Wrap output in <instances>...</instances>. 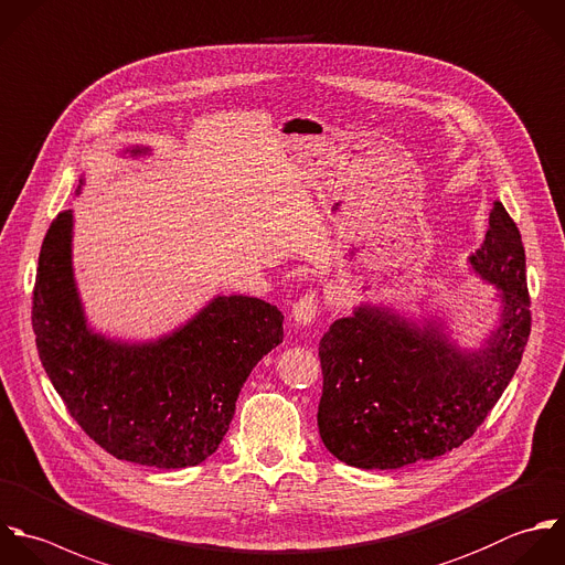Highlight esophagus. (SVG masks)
<instances>
[{"mask_svg":"<svg viewBox=\"0 0 565 565\" xmlns=\"http://www.w3.org/2000/svg\"><path fill=\"white\" fill-rule=\"evenodd\" d=\"M317 315H319V299H317V295H312V292H308V295H303L295 306H292V319H295V323L297 326H312L315 323V319H317Z\"/></svg>","mask_w":565,"mask_h":565,"instance_id":"obj_1","label":"esophagus"}]
</instances>
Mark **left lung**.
Wrapping results in <instances>:
<instances>
[{"label":"left lung","instance_id":"1","mask_svg":"<svg viewBox=\"0 0 565 565\" xmlns=\"http://www.w3.org/2000/svg\"><path fill=\"white\" fill-rule=\"evenodd\" d=\"M467 264L498 288V319L476 348L451 337L445 312L367 301L323 334L317 425L337 460L356 469L434 460L469 440L500 401L531 334L526 253L502 202Z\"/></svg>","mask_w":565,"mask_h":565}]
</instances>
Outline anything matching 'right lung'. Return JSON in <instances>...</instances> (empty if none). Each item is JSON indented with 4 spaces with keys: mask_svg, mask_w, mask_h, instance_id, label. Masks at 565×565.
Listing matches in <instances>:
<instances>
[{
    "mask_svg": "<svg viewBox=\"0 0 565 565\" xmlns=\"http://www.w3.org/2000/svg\"><path fill=\"white\" fill-rule=\"evenodd\" d=\"M120 156H151L129 145ZM85 184L78 180L76 195ZM74 211L39 253L32 328L43 370L81 429L118 460L186 469L213 456L253 367L281 343L284 315L257 297L215 295L149 341L111 339L87 321L72 266Z\"/></svg>",
    "mask_w": 565,
    "mask_h": 565,
    "instance_id": "add662e5",
    "label": "right lung"
}]
</instances>
